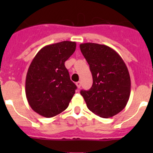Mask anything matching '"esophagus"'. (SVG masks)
Returning <instances> with one entry per match:
<instances>
[{
	"label": "esophagus",
	"instance_id": "1",
	"mask_svg": "<svg viewBox=\"0 0 153 153\" xmlns=\"http://www.w3.org/2000/svg\"><path fill=\"white\" fill-rule=\"evenodd\" d=\"M76 86H77V87L78 88V89H80V87H81V82H80V81L77 82L76 83Z\"/></svg>",
	"mask_w": 153,
	"mask_h": 153
}]
</instances>
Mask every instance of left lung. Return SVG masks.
I'll return each instance as SVG.
<instances>
[{
	"label": "left lung",
	"instance_id": "left-lung-1",
	"mask_svg": "<svg viewBox=\"0 0 153 153\" xmlns=\"http://www.w3.org/2000/svg\"><path fill=\"white\" fill-rule=\"evenodd\" d=\"M80 49L93 80L89 90L81 91L88 109L101 118L117 115L130 95V76L124 61L116 51L104 44L84 43Z\"/></svg>",
	"mask_w": 153,
	"mask_h": 153
}]
</instances>
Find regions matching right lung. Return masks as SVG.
<instances>
[{
	"label": "right lung",
	"mask_w": 153,
	"mask_h": 153,
	"mask_svg": "<svg viewBox=\"0 0 153 153\" xmlns=\"http://www.w3.org/2000/svg\"><path fill=\"white\" fill-rule=\"evenodd\" d=\"M76 43L61 41L38 51L27 71V99L41 116L52 118L65 110L77 86L70 80L64 63L74 53Z\"/></svg>",
	"instance_id": "add662e5"
}]
</instances>
